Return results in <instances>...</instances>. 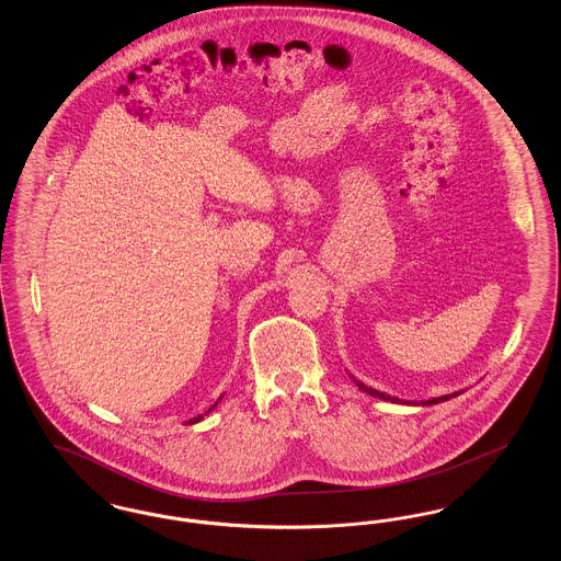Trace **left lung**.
Returning a JSON list of instances; mask_svg holds the SVG:
<instances>
[{"label": "left lung", "mask_w": 561, "mask_h": 561, "mask_svg": "<svg viewBox=\"0 0 561 561\" xmlns=\"http://www.w3.org/2000/svg\"><path fill=\"white\" fill-rule=\"evenodd\" d=\"M351 378H353V382L362 389V391H366L368 396H373V398H378V400L391 401V403H414V405H433V403H439V401L453 400L456 396H460V393H453V396H442V398H433V400H423V401H401L400 398H393V396H387V393H382V391H376L373 387H366L362 380H357L353 374H348Z\"/></svg>", "instance_id": "left-lung-1"}]
</instances>
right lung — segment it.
<instances>
[{"mask_svg": "<svg viewBox=\"0 0 561 561\" xmlns=\"http://www.w3.org/2000/svg\"><path fill=\"white\" fill-rule=\"evenodd\" d=\"M222 400V396H220V398H218V401ZM218 401H216V403H218ZM216 403H214L213 408H210V410H214V408H216ZM210 410H208V412H210ZM208 412H206V414H208ZM202 419H204V416H197V419H191V421H188V425H193V423H197V421H202Z\"/></svg>", "mask_w": 561, "mask_h": 561, "instance_id": "add662e5", "label": "right lung"}]
</instances>
